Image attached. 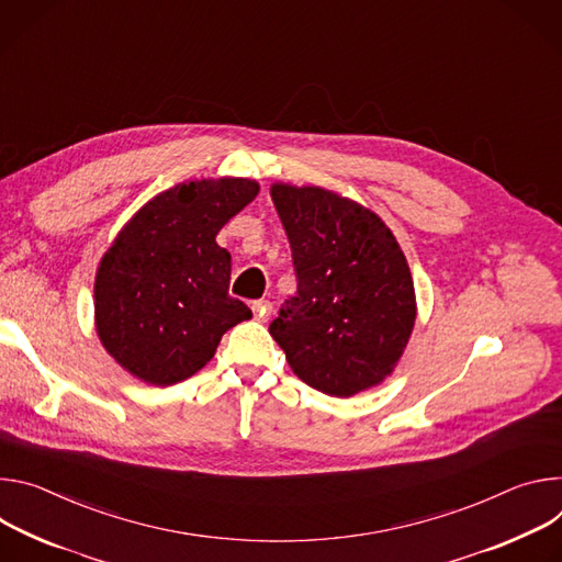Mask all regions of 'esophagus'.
I'll list each match as a JSON object with an SVG mask.
<instances>
[{
    "label": "esophagus",
    "mask_w": 562,
    "mask_h": 562,
    "mask_svg": "<svg viewBox=\"0 0 562 562\" xmlns=\"http://www.w3.org/2000/svg\"><path fill=\"white\" fill-rule=\"evenodd\" d=\"M270 310H272V303H270V301H255V303H252V313H255V319H257V322H268Z\"/></svg>",
    "instance_id": "1"
}]
</instances>
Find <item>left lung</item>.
Segmentation results:
<instances>
[{"label": "left lung", "instance_id": "left-lung-1", "mask_svg": "<svg viewBox=\"0 0 562 562\" xmlns=\"http://www.w3.org/2000/svg\"><path fill=\"white\" fill-rule=\"evenodd\" d=\"M296 294L270 335L294 375L326 395L378 386L402 357L415 324L411 270L378 214L322 187L274 184Z\"/></svg>", "mask_w": 562, "mask_h": 562}]
</instances>
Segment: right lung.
<instances>
[{
	"label": "right lung",
	"instance_id": "1",
	"mask_svg": "<svg viewBox=\"0 0 562 562\" xmlns=\"http://www.w3.org/2000/svg\"><path fill=\"white\" fill-rule=\"evenodd\" d=\"M257 194L247 178L182 182L124 225L95 277V328L124 370L154 386L182 382L252 317L229 296L232 257L216 234Z\"/></svg>",
	"mask_w": 562,
	"mask_h": 562
}]
</instances>
